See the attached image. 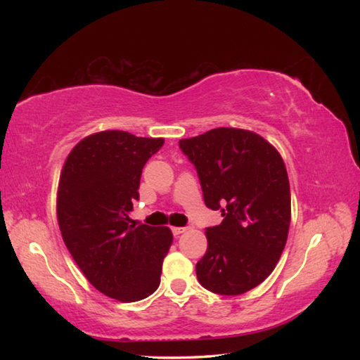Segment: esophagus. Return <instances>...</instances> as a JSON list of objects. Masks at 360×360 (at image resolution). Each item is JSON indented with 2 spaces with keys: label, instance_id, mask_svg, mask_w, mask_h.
Segmentation results:
<instances>
[{
  "label": "esophagus",
  "instance_id": "esophagus-1",
  "mask_svg": "<svg viewBox=\"0 0 360 360\" xmlns=\"http://www.w3.org/2000/svg\"><path fill=\"white\" fill-rule=\"evenodd\" d=\"M186 230H187V227H172L173 235H181V233H184Z\"/></svg>",
  "mask_w": 360,
  "mask_h": 360
}]
</instances>
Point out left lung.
Masks as SVG:
<instances>
[{
    "label": "left lung",
    "mask_w": 360,
    "mask_h": 360,
    "mask_svg": "<svg viewBox=\"0 0 360 360\" xmlns=\"http://www.w3.org/2000/svg\"><path fill=\"white\" fill-rule=\"evenodd\" d=\"M197 169L205 205L224 221L206 229L198 283L219 295L254 289L275 270L288 241L290 188L279 152L257 133L214 129L181 139Z\"/></svg>",
    "instance_id": "left-lung-1"
}]
</instances>
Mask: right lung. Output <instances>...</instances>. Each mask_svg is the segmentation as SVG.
Wrapping results in <instances>:
<instances>
[{
    "instance_id": "1",
    "label": "right lung",
    "mask_w": 360,
    "mask_h": 360,
    "mask_svg": "<svg viewBox=\"0 0 360 360\" xmlns=\"http://www.w3.org/2000/svg\"><path fill=\"white\" fill-rule=\"evenodd\" d=\"M162 138L108 130L84 138L60 176L57 217L63 241L95 289L120 302L149 297L173 243L167 227L131 224L146 162Z\"/></svg>"
}]
</instances>
